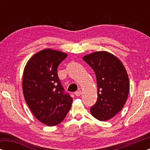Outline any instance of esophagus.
<instances>
[{
    "instance_id": "34e87169",
    "label": "esophagus",
    "mask_w": 150,
    "mask_h": 150,
    "mask_svg": "<svg viewBox=\"0 0 150 150\" xmlns=\"http://www.w3.org/2000/svg\"><path fill=\"white\" fill-rule=\"evenodd\" d=\"M75 96H80L82 94V92H81V90H80V89H79L78 90V91H76L75 92Z\"/></svg>"
}]
</instances>
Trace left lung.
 Instances as JSON below:
<instances>
[{"mask_svg": "<svg viewBox=\"0 0 150 150\" xmlns=\"http://www.w3.org/2000/svg\"><path fill=\"white\" fill-rule=\"evenodd\" d=\"M83 60L93 69L98 85V99L90 108L94 117L110 120L124 107L129 93L128 74L122 63L113 54L100 51L85 55Z\"/></svg>", "mask_w": 150, "mask_h": 150, "instance_id": "8db88e82", "label": "left lung"}]
</instances>
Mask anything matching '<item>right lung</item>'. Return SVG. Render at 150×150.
I'll list each match as a JSON object with an SVG mask.
<instances>
[{"label": "right lung", "mask_w": 150, "mask_h": 150, "mask_svg": "<svg viewBox=\"0 0 150 150\" xmlns=\"http://www.w3.org/2000/svg\"><path fill=\"white\" fill-rule=\"evenodd\" d=\"M66 57L60 51L43 50L29 59L24 70V99L35 117L48 126L64 120L73 100L65 92L57 74V67Z\"/></svg>", "instance_id": "right-lung-1"}]
</instances>
